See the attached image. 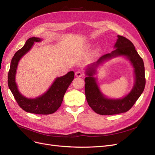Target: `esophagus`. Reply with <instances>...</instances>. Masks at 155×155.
<instances>
[{"label":"esophagus","mask_w":155,"mask_h":155,"mask_svg":"<svg viewBox=\"0 0 155 155\" xmlns=\"http://www.w3.org/2000/svg\"><path fill=\"white\" fill-rule=\"evenodd\" d=\"M75 76L77 77H83L84 76V73L82 72V71H77L75 73Z\"/></svg>","instance_id":"34e87169"}]
</instances>
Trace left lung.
I'll list each match as a JSON object with an SVG mask.
<instances>
[{"label": "left lung", "instance_id": "left-lung-1", "mask_svg": "<svg viewBox=\"0 0 155 155\" xmlns=\"http://www.w3.org/2000/svg\"><path fill=\"white\" fill-rule=\"evenodd\" d=\"M115 49L111 53L104 54L86 71L85 78V94L89 106L93 110L101 115H111L127 112L135 104L144 90L146 85L145 68L142 58L139 55L133 44L126 37L118 35L114 45ZM118 56H125L131 61L136 74V82L131 92L120 99H109L105 97L99 91L93 77L96 68L107 59Z\"/></svg>", "mask_w": 155, "mask_h": 155}]
</instances>
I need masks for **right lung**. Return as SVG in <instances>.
I'll use <instances>...</instances> for the list:
<instances>
[{"label":"right lung","instance_id":"obj_1","mask_svg":"<svg viewBox=\"0 0 155 155\" xmlns=\"http://www.w3.org/2000/svg\"><path fill=\"white\" fill-rule=\"evenodd\" d=\"M40 41L41 39L37 37L29 38L24 46L15 53L8 72V84L15 99L23 110L34 114H49L55 112L61 106L65 93L74 78V73L69 71L64 76L57 78L47 92L36 98H28L21 94L15 82L18 63L22 57L29 51L34 42Z\"/></svg>","mask_w":155,"mask_h":155}]
</instances>
